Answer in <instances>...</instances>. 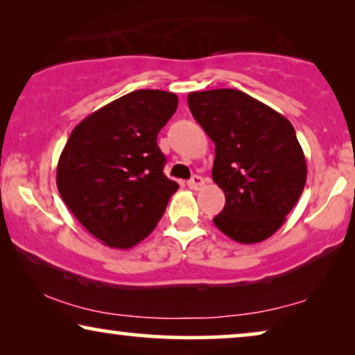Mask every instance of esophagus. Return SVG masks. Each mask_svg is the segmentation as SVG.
I'll return each instance as SVG.
<instances>
[{
	"mask_svg": "<svg viewBox=\"0 0 355 355\" xmlns=\"http://www.w3.org/2000/svg\"><path fill=\"white\" fill-rule=\"evenodd\" d=\"M203 184H205V181H203V178L202 176H197V174H196V176H192L187 181V186H189V189H192V191H198V189H202Z\"/></svg>",
	"mask_w": 355,
	"mask_h": 355,
	"instance_id": "1",
	"label": "esophagus"
}]
</instances>
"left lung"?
<instances>
[{"label": "left lung", "mask_w": 355, "mask_h": 355, "mask_svg": "<svg viewBox=\"0 0 355 355\" xmlns=\"http://www.w3.org/2000/svg\"><path fill=\"white\" fill-rule=\"evenodd\" d=\"M189 108L215 142L213 181L226 203L213 223L241 244L268 239L297 203L307 163L293 124L234 89L192 92Z\"/></svg>", "instance_id": "8db88e82"}]
</instances>
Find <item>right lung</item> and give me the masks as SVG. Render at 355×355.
<instances>
[{
  "label": "right lung",
  "mask_w": 355,
  "mask_h": 355,
  "mask_svg": "<svg viewBox=\"0 0 355 355\" xmlns=\"http://www.w3.org/2000/svg\"><path fill=\"white\" fill-rule=\"evenodd\" d=\"M178 108L163 90H135L76 125L56 186L82 226L113 249H130L158 225L178 182L164 176L158 132Z\"/></svg>",
  "instance_id": "1"
}]
</instances>
